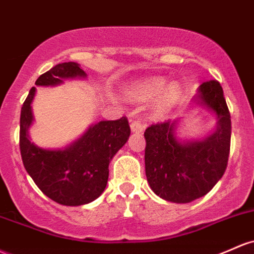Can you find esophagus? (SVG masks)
<instances>
[{"label": "esophagus", "instance_id": "obj_1", "mask_svg": "<svg viewBox=\"0 0 254 254\" xmlns=\"http://www.w3.org/2000/svg\"><path fill=\"white\" fill-rule=\"evenodd\" d=\"M130 129H131L132 132L141 133L143 131V125H142L140 121H132L131 124H130Z\"/></svg>", "mask_w": 254, "mask_h": 254}]
</instances>
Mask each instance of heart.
Instances as JSON below:
<instances>
[{
    "instance_id": "heart-1",
    "label": "heart",
    "mask_w": 254,
    "mask_h": 254,
    "mask_svg": "<svg viewBox=\"0 0 254 254\" xmlns=\"http://www.w3.org/2000/svg\"><path fill=\"white\" fill-rule=\"evenodd\" d=\"M166 84L168 82L164 78H150L129 85L125 89V94L136 101H149L159 95L154 105V111L160 116L174 107L182 94L180 85L170 84L166 86Z\"/></svg>"
}]
</instances>
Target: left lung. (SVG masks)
I'll return each instance as SVG.
<instances>
[{"label":"left lung","instance_id":"obj_1","mask_svg":"<svg viewBox=\"0 0 254 254\" xmlns=\"http://www.w3.org/2000/svg\"><path fill=\"white\" fill-rule=\"evenodd\" d=\"M195 101L217 117L213 133L204 140H180L178 121H165L144 131V164L149 187L166 201L187 204L204 196L224 175L230 152L231 121L223 89L204 82Z\"/></svg>","mask_w":254,"mask_h":254}]
</instances>
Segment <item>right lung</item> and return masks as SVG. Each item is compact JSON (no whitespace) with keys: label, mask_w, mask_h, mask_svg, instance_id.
I'll return each instance as SVG.
<instances>
[{"label":"right lung","mask_w":254,"mask_h":254,"mask_svg":"<svg viewBox=\"0 0 254 254\" xmlns=\"http://www.w3.org/2000/svg\"><path fill=\"white\" fill-rule=\"evenodd\" d=\"M77 63L58 64L36 80V85H58L68 78H85ZM36 88L32 86L20 114L21 159L27 174L42 193L65 206L89 204L104 193L108 180V165L130 136L129 122L101 121L91 125L82 137L66 148L44 149L30 141L33 122L31 110Z\"/></svg>","instance_id":"1"}]
</instances>
